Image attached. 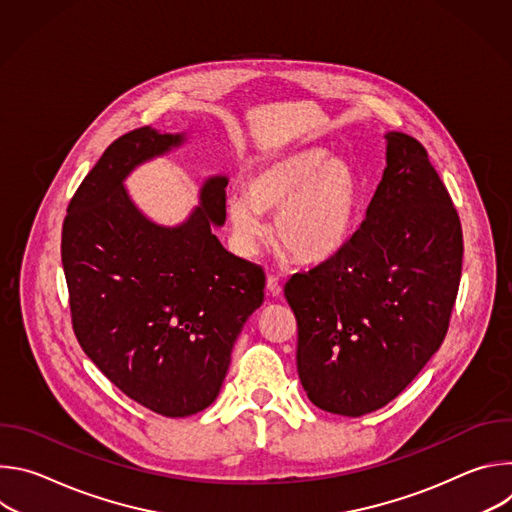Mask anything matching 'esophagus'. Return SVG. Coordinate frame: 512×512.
I'll return each instance as SVG.
<instances>
[{"instance_id":"obj_1","label":"esophagus","mask_w":512,"mask_h":512,"mask_svg":"<svg viewBox=\"0 0 512 512\" xmlns=\"http://www.w3.org/2000/svg\"><path fill=\"white\" fill-rule=\"evenodd\" d=\"M267 291L273 298H277L281 294V281L277 275H271V273L267 275Z\"/></svg>"}]
</instances>
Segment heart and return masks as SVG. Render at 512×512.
Returning <instances> with one entry per match:
<instances>
[{
	"instance_id": "heart-1",
	"label": "heart",
	"mask_w": 512,
	"mask_h": 512,
	"mask_svg": "<svg viewBox=\"0 0 512 512\" xmlns=\"http://www.w3.org/2000/svg\"><path fill=\"white\" fill-rule=\"evenodd\" d=\"M364 182L344 158L310 145L265 160L247 182V192L227 198L229 225L243 251H251L267 233L263 212H273V237L302 263H320L338 255L354 237Z\"/></svg>"
}]
</instances>
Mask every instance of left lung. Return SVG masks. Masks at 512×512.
I'll list each match as a JSON object with an SVG mask.
<instances>
[{
    "label": "left lung",
    "instance_id": "obj_1",
    "mask_svg": "<svg viewBox=\"0 0 512 512\" xmlns=\"http://www.w3.org/2000/svg\"><path fill=\"white\" fill-rule=\"evenodd\" d=\"M387 166L350 243L285 283L308 399L360 417L393 401L442 346L462 275V225L411 135L387 131Z\"/></svg>",
    "mask_w": 512,
    "mask_h": 512
}]
</instances>
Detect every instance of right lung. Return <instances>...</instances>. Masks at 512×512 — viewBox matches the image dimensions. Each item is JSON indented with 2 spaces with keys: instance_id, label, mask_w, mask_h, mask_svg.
I'll list each match as a JSON object with an SVG mask.
<instances>
[{
  "instance_id": "1",
  "label": "right lung",
  "mask_w": 512,
  "mask_h": 512,
  "mask_svg": "<svg viewBox=\"0 0 512 512\" xmlns=\"http://www.w3.org/2000/svg\"><path fill=\"white\" fill-rule=\"evenodd\" d=\"M186 133L133 129L115 139L68 204L62 267L75 334L127 397L164 417L206 409L233 346L263 304V269L212 233L227 221L225 174L204 180L180 225L145 216L125 190L141 164L184 145Z\"/></svg>"
}]
</instances>
